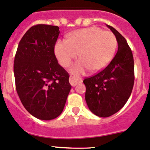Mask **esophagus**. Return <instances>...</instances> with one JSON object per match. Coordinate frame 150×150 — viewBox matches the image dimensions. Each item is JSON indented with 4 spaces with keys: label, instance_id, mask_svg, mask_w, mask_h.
<instances>
[{
    "label": "esophagus",
    "instance_id": "esophagus-1",
    "mask_svg": "<svg viewBox=\"0 0 150 150\" xmlns=\"http://www.w3.org/2000/svg\"><path fill=\"white\" fill-rule=\"evenodd\" d=\"M81 81H82V79L79 77H75L71 76L70 78H69V82H70L71 85L72 86H75L77 84L81 82Z\"/></svg>",
    "mask_w": 150,
    "mask_h": 150
}]
</instances>
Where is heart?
<instances>
[{"label":"heart","instance_id":"obj_1","mask_svg":"<svg viewBox=\"0 0 150 150\" xmlns=\"http://www.w3.org/2000/svg\"><path fill=\"white\" fill-rule=\"evenodd\" d=\"M117 45L116 38L112 32L92 27L71 32L68 36V40H58L54 51L64 67L70 66L79 52L80 58L71 68V73H83L88 69L95 72L110 62L116 51Z\"/></svg>","mask_w":150,"mask_h":150}]
</instances>
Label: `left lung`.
<instances>
[{"label": "left lung", "mask_w": 150, "mask_h": 150, "mask_svg": "<svg viewBox=\"0 0 150 150\" xmlns=\"http://www.w3.org/2000/svg\"><path fill=\"white\" fill-rule=\"evenodd\" d=\"M115 36L118 51L111 62L98 74L83 81L85 100L91 112L99 117L113 115L124 106L134 83L133 54L126 39L112 27L107 25Z\"/></svg>", "instance_id": "8db88e82"}]
</instances>
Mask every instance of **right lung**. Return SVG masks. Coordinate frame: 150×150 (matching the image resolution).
Returning a JSON list of instances; mask_svg holds the SVG:
<instances>
[{
    "label": "right lung",
    "instance_id": "add662e5",
    "mask_svg": "<svg viewBox=\"0 0 150 150\" xmlns=\"http://www.w3.org/2000/svg\"><path fill=\"white\" fill-rule=\"evenodd\" d=\"M59 33L57 26H33L20 40L14 58L20 100L31 115L44 121L61 115L71 88L69 74L54 53Z\"/></svg>",
    "mask_w": 150,
    "mask_h": 150
}]
</instances>
